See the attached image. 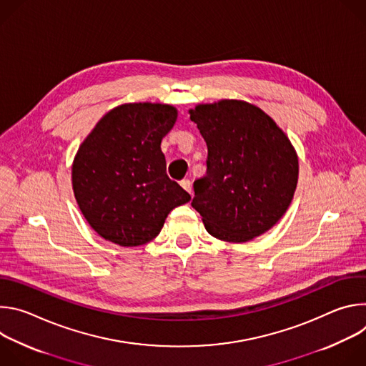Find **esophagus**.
Returning <instances> with one entry per match:
<instances>
[{"label":"esophagus","instance_id":"obj_1","mask_svg":"<svg viewBox=\"0 0 366 366\" xmlns=\"http://www.w3.org/2000/svg\"><path fill=\"white\" fill-rule=\"evenodd\" d=\"M181 187H182L188 194H191V195H192V187H191L189 179H182V181H181Z\"/></svg>","mask_w":366,"mask_h":366}]
</instances>
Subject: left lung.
<instances>
[{
  "mask_svg": "<svg viewBox=\"0 0 366 366\" xmlns=\"http://www.w3.org/2000/svg\"><path fill=\"white\" fill-rule=\"evenodd\" d=\"M208 149L207 174L194 182L191 205L205 230L244 243L272 229L298 182V156L288 136L259 107L242 99L189 110Z\"/></svg>",
  "mask_w": 366,
  "mask_h": 366,
  "instance_id": "obj_1",
  "label": "left lung"
}]
</instances>
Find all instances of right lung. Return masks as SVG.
<instances>
[{
    "instance_id": "add662e5",
    "label": "right lung",
    "mask_w": 366,
    "mask_h": 366,
    "mask_svg": "<svg viewBox=\"0 0 366 366\" xmlns=\"http://www.w3.org/2000/svg\"><path fill=\"white\" fill-rule=\"evenodd\" d=\"M177 119L169 104H122L79 144L72 189L82 216L102 239L123 247L149 243L174 208L191 199L167 175L161 150Z\"/></svg>"
}]
</instances>
